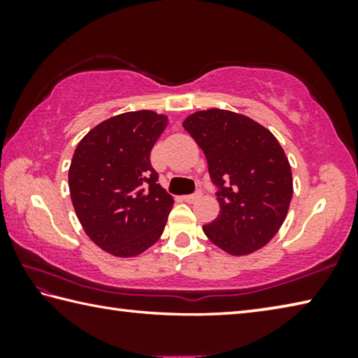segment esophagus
I'll use <instances>...</instances> for the list:
<instances>
[{
	"label": "esophagus",
	"mask_w": 358,
	"mask_h": 358,
	"mask_svg": "<svg viewBox=\"0 0 358 358\" xmlns=\"http://www.w3.org/2000/svg\"><path fill=\"white\" fill-rule=\"evenodd\" d=\"M202 197V191H196L194 194H187V196H185L183 199L186 202H189V203H192V202H196V201H199V199Z\"/></svg>",
	"instance_id": "34e87169"
}]
</instances>
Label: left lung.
Returning a JSON list of instances; mask_svg holds the SVG:
<instances>
[{
  "mask_svg": "<svg viewBox=\"0 0 358 358\" xmlns=\"http://www.w3.org/2000/svg\"><path fill=\"white\" fill-rule=\"evenodd\" d=\"M183 128L207 157L221 207L205 235L232 256L265 246L286 220L294 192L280 142L254 120L221 108L189 115Z\"/></svg>",
  "mask_w": 358,
  "mask_h": 358,
  "instance_id": "obj_1",
  "label": "left lung"
}]
</instances>
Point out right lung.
I'll return each instance as SVG.
<instances>
[{
    "mask_svg": "<svg viewBox=\"0 0 358 358\" xmlns=\"http://www.w3.org/2000/svg\"><path fill=\"white\" fill-rule=\"evenodd\" d=\"M167 126L151 110L126 112L102 121L78 142L69 167V191L90 238L118 257L155 245L173 207L157 185L150 153Z\"/></svg>",
    "mask_w": 358,
    "mask_h": 358,
    "instance_id": "right-lung-1",
    "label": "right lung"
}]
</instances>
